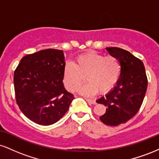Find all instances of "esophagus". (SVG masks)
<instances>
[{
	"label": "esophagus",
	"instance_id": "obj_1",
	"mask_svg": "<svg viewBox=\"0 0 159 159\" xmlns=\"http://www.w3.org/2000/svg\"><path fill=\"white\" fill-rule=\"evenodd\" d=\"M86 100H87V101L88 102V103L90 104H93V105H96V102L93 99H91V98H86Z\"/></svg>",
	"mask_w": 159,
	"mask_h": 159
}]
</instances>
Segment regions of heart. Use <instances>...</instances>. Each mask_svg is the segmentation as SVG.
<instances>
[{"instance_id":"1","label":"heart","mask_w":159,"mask_h":159,"mask_svg":"<svg viewBox=\"0 0 159 159\" xmlns=\"http://www.w3.org/2000/svg\"><path fill=\"white\" fill-rule=\"evenodd\" d=\"M121 65L113 55L105 56L90 52L78 56L74 64L68 63L63 69V82L71 91L77 90L86 80L88 83L80 92L86 96L106 93L112 90L119 80Z\"/></svg>"}]
</instances>
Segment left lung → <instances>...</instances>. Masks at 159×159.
Wrapping results in <instances>:
<instances>
[{
	"mask_svg": "<svg viewBox=\"0 0 159 159\" xmlns=\"http://www.w3.org/2000/svg\"><path fill=\"white\" fill-rule=\"evenodd\" d=\"M121 65L117 83L105 96L96 102L106 107V112L99 117L104 124L116 126L126 123L139 111L147 92L148 80L143 62L124 49L106 48Z\"/></svg>",
	"mask_w": 159,
	"mask_h": 159,
	"instance_id": "left-lung-1",
	"label": "left lung"
}]
</instances>
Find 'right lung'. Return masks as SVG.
<instances>
[{"label": "right lung", "instance_id": "add662e5", "mask_svg": "<svg viewBox=\"0 0 159 159\" xmlns=\"http://www.w3.org/2000/svg\"><path fill=\"white\" fill-rule=\"evenodd\" d=\"M63 51L48 48L22 57L14 72L16 103L36 124L55 123L68 111L74 95L63 83Z\"/></svg>", "mask_w": 159, "mask_h": 159}]
</instances>
